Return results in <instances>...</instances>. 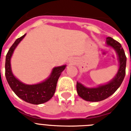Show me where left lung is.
<instances>
[{"label": "left lung", "instance_id": "8db88e82", "mask_svg": "<svg viewBox=\"0 0 131 131\" xmlns=\"http://www.w3.org/2000/svg\"><path fill=\"white\" fill-rule=\"evenodd\" d=\"M106 43L107 45L112 47L117 51L120 62V68L114 79L105 85L100 86L97 88H88L79 82H77V92L78 95L87 101H101L110 96L120 87L125 76L126 57L122 45L119 42L112 37L107 38Z\"/></svg>", "mask_w": 131, "mask_h": 131}]
</instances>
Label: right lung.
Listing matches in <instances>:
<instances>
[{
  "mask_svg": "<svg viewBox=\"0 0 131 131\" xmlns=\"http://www.w3.org/2000/svg\"><path fill=\"white\" fill-rule=\"evenodd\" d=\"M25 35L17 39L7 52L5 60V76L9 86L18 97L29 103L39 105L48 101L53 96L55 93L58 78L66 66L53 68L50 77L40 84L26 85L19 82L11 72L10 60L15 48Z\"/></svg>",
  "mask_w": 131,
  "mask_h": 131,
  "instance_id": "right-lung-1",
  "label": "right lung"
}]
</instances>
